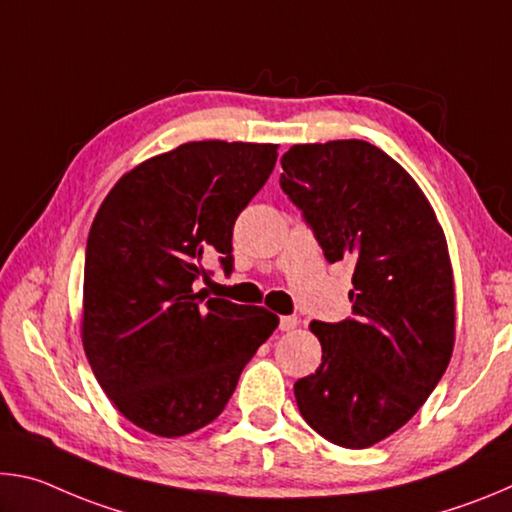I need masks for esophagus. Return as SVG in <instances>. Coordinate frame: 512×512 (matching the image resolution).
Listing matches in <instances>:
<instances>
[{
  "label": "esophagus",
  "instance_id": "esophagus-1",
  "mask_svg": "<svg viewBox=\"0 0 512 512\" xmlns=\"http://www.w3.org/2000/svg\"><path fill=\"white\" fill-rule=\"evenodd\" d=\"M300 325V318L298 316H282L280 318V329L282 332H291V329H296Z\"/></svg>",
  "mask_w": 512,
  "mask_h": 512
}]
</instances>
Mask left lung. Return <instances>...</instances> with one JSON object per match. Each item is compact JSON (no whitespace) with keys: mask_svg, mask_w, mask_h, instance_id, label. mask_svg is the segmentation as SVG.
<instances>
[{"mask_svg":"<svg viewBox=\"0 0 512 512\" xmlns=\"http://www.w3.org/2000/svg\"><path fill=\"white\" fill-rule=\"evenodd\" d=\"M282 169L327 262H354L352 318L309 325L323 361L293 386L298 409L329 443L370 447L418 413L452 359L445 232L418 183L363 140L296 144Z\"/></svg>","mask_w":512,"mask_h":512,"instance_id":"left-lung-1","label":"left lung"}]
</instances>
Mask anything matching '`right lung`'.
<instances>
[{
    "label": "right lung",
    "instance_id": "obj_1",
    "mask_svg": "<svg viewBox=\"0 0 512 512\" xmlns=\"http://www.w3.org/2000/svg\"><path fill=\"white\" fill-rule=\"evenodd\" d=\"M277 144L187 142L119 178L94 216L83 348L117 411L178 438L221 415L277 316L196 291L203 259L232 271V228L264 187Z\"/></svg>",
    "mask_w": 512,
    "mask_h": 512
}]
</instances>
